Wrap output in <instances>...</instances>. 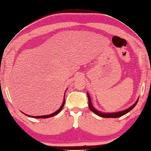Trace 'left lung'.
Here are the masks:
<instances>
[{"label": "left lung", "instance_id": "1", "mask_svg": "<svg viewBox=\"0 0 151 151\" xmlns=\"http://www.w3.org/2000/svg\"><path fill=\"white\" fill-rule=\"evenodd\" d=\"M87 96H88V107H89V109L92 111V112L95 113L96 115H98L100 117H104V118H117V117H121V116L124 115L126 114L127 113H128L129 111H131L132 110L133 108L136 106V105L138 103V99L136 101L133 105L131 106V107H129V109H127L125 110H123L121 111H119V112H116V113H109V114H105V113H102V112H100L98 110H97L96 109H95L92 106V103H91V98H90V96L88 95V94H87Z\"/></svg>", "mask_w": 151, "mask_h": 151}]
</instances>
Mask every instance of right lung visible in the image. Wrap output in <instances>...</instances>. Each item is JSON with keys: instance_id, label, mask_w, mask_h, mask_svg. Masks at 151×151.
Instances as JSON below:
<instances>
[{"instance_id": "obj_1", "label": "right lung", "mask_w": 151, "mask_h": 151, "mask_svg": "<svg viewBox=\"0 0 151 151\" xmlns=\"http://www.w3.org/2000/svg\"><path fill=\"white\" fill-rule=\"evenodd\" d=\"M64 103H65V98H64V101H63V105H62V106H60V109L59 110H57L56 111H55V112L52 114H50V115H42V116H31V115H27L25 114L26 115L29 116V117H33V118H36V119H46V118H49V117H54V116L56 115L57 114H59L60 111L62 110V109H63L64 107Z\"/></svg>"}]
</instances>
